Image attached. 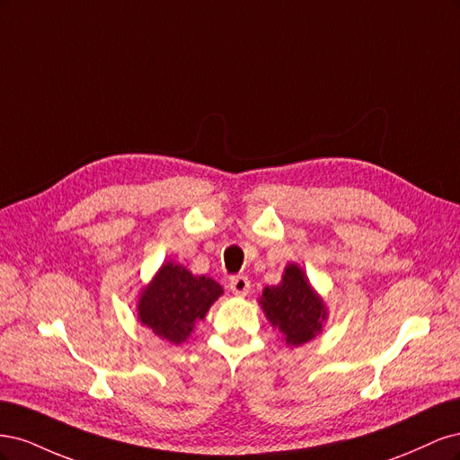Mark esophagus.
<instances>
[{
	"label": "esophagus",
	"instance_id": "esophagus-1",
	"mask_svg": "<svg viewBox=\"0 0 460 460\" xmlns=\"http://www.w3.org/2000/svg\"><path fill=\"white\" fill-rule=\"evenodd\" d=\"M228 286H230L232 294H234V296H240V297L247 296V294H249V288H252V284H249V278H247V276H234V278H230Z\"/></svg>",
	"mask_w": 460,
	"mask_h": 460
}]
</instances>
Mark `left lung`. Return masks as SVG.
<instances>
[{"label":"left lung","instance_id":"obj_1","mask_svg":"<svg viewBox=\"0 0 460 460\" xmlns=\"http://www.w3.org/2000/svg\"><path fill=\"white\" fill-rule=\"evenodd\" d=\"M261 305L289 345H303L313 340L326 316L323 299L311 289L297 264H289L286 269L282 284L264 288Z\"/></svg>","mask_w":460,"mask_h":460}]
</instances>
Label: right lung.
<instances>
[{
    "instance_id": "right-lung-1",
    "label": "right lung",
    "mask_w": 460,
    "mask_h": 460,
    "mask_svg": "<svg viewBox=\"0 0 460 460\" xmlns=\"http://www.w3.org/2000/svg\"><path fill=\"white\" fill-rule=\"evenodd\" d=\"M222 296L211 278L193 276L174 262L163 264L140 297L137 314L142 324L171 343H182L196 320L205 318L208 307Z\"/></svg>"
}]
</instances>
